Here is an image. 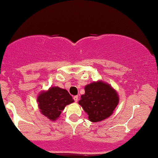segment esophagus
<instances>
[{
    "label": "esophagus",
    "instance_id": "34e87169",
    "mask_svg": "<svg viewBox=\"0 0 158 158\" xmlns=\"http://www.w3.org/2000/svg\"><path fill=\"white\" fill-rule=\"evenodd\" d=\"M73 99L76 102H77V101H78V96H74L73 97Z\"/></svg>",
    "mask_w": 158,
    "mask_h": 158
}]
</instances>
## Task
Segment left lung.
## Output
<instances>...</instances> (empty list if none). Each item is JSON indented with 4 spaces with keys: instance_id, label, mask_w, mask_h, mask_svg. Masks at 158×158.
<instances>
[{
    "instance_id": "1",
    "label": "left lung",
    "mask_w": 158,
    "mask_h": 158,
    "mask_svg": "<svg viewBox=\"0 0 158 158\" xmlns=\"http://www.w3.org/2000/svg\"><path fill=\"white\" fill-rule=\"evenodd\" d=\"M119 95L108 82L98 81L85 87V94L78 102L90 122L97 123L107 119L113 113L119 103Z\"/></svg>"
}]
</instances>
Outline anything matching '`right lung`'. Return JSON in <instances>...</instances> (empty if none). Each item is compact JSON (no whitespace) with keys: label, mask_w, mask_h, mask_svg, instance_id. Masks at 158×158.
<instances>
[{"label":"right lung","mask_w":158,"mask_h":158,"mask_svg":"<svg viewBox=\"0 0 158 158\" xmlns=\"http://www.w3.org/2000/svg\"><path fill=\"white\" fill-rule=\"evenodd\" d=\"M37 102L40 112L50 120L56 121L66 106L73 103L74 100L66 89L55 86L39 93Z\"/></svg>","instance_id":"1"}]
</instances>
